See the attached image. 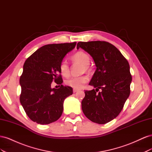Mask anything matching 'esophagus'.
I'll return each mask as SVG.
<instances>
[{
  "label": "esophagus",
  "mask_w": 152,
  "mask_h": 152,
  "mask_svg": "<svg viewBox=\"0 0 152 152\" xmlns=\"http://www.w3.org/2000/svg\"><path fill=\"white\" fill-rule=\"evenodd\" d=\"M77 91H79V89H73V93H76V92H77Z\"/></svg>",
  "instance_id": "obj_1"
}]
</instances>
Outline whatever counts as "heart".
<instances>
[{"label":"heart","mask_w":152,"mask_h":152,"mask_svg":"<svg viewBox=\"0 0 152 152\" xmlns=\"http://www.w3.org/2000/svg\"><path fill=\"white\" fill-rule=\"evenodd\" d=\"M73 61L79 63L82 65V71L88 70L89 69V64L90 63L89 56L87 53L79 51L74 54L72 56ZM59 70L61 74L65 77H67L70 75V68L68 63L65 61H63L59 65ZM88 80V77L86 75H81L79 77H73L65 81L67 86L73 87L74 89H80Z\"/></svg>","instance_id":"1"}]
</instances>
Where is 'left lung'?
<instances>
[{
  "instance_id": "obj_1",
  "label": "left lung",
  "mask_w": 152,
  "mask_h": 152,
  "mask_svg": "<svg viewBox=\"0 0 152 152\" xmlns=\"http://www.w3.org/2000/svg\"><path fill=\"white\" fill-rule=\"evenodd\" d=\"M80 48L91 55L96 66L89 84L96 89L85 91L82 111L92 122L108 123L118 115L129 96V64L116 47L105 41L79 42L77 49ZM99 88L102 91L96 94Z\"/></svg>"
}]
</instances>
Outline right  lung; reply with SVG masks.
<instances>
[{"label": "right lung", "mask_w": 152, "mask_h": 152, "mask_svg": "<svg viewBox=\"0 0 152 152\" xmlns=\"http://www.w3.org/2000/svg\"><path fill=\"white\" fill-rule=\"evenodd\" d=\"M76 44L44 45L25 61L20 79V100L32 121L42 125L49 124L58 120L62 115L64 100L73 94V89L61 84L59 65ZM53 81L60 85V88H51Z\"/></svg>", "instance_id": "add662e5"}]
</instances>
